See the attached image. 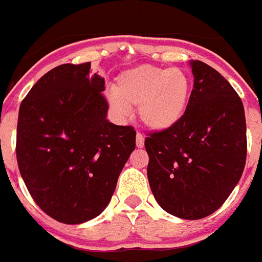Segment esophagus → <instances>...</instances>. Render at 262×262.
<instances>
[{"mask_svg":"<svg viewBox=\"0 0 262 262\" xmlns=\"http://www.w3.org/2000/svg\"><path fill=\"white\" fill-rule=\"evenodd\" d=\"M136 147L138 148L144 147V135L140 133L136 134Z\"/></svg>","mask_w":262,"mask_h":262,"instance_id":"esophagus-1","label":"esophagus"}]
</instances>
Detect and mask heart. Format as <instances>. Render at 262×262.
<instances>
[{"mask_svg": "<svg viewBox=\"0 0 262 262\" xmlns=\"http://www.w3.org/2000/svg\"><path fill=\"white\" fill-rule=\"evenodd\" d=\"M108 103L118 115L128 114L139 106L143 123L163 131L174 126L184 117L190 98L189 76L178 68L139 66L122 72L113 86Z\"/></svg>", "mask_w": 262, "mask_h": 262, "instance_id": "b5f03b06", "label": "heart"}]
</instances>
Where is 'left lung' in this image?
I'll return each instance as SVG.
<instances>
[{
  "label": "left lung",
  "mask_w": 262,
  "mask_h": 262,
  "mask_svg": "<svg viewBox=\"0 0 262 262\" xmlns=\"http://www.w3.org/2000/svg\"><path fill=\"white\" fill-rule=\"evenodd\" d=\"M187 108L173 127L149 133V186L161 207L195 221L216 211L239 182L247 159L244 106L230 82L200 60Z\"/></svg>",
  "instance_id": "left-lung-1"
}]
</instances>
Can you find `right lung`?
Instances as JSON below:
<instances>
[{"instance_id": "obj_1", "label": "right lung", "mask_w": 262, "mask_h": 262, "mask_svg": "<svg viewBox=\"0 0 262 262\" xmlns=\"http://www.w3.org/2000/svg\"><path fill=\"white\" fill-rule=\"evenodd\" d=\"M105 80L90 62L47 72L20 103L18 168L32 200L55 221L80 224L98 216L135 149L133 126L106 119Z\"/></svg>"}]
</instances>
